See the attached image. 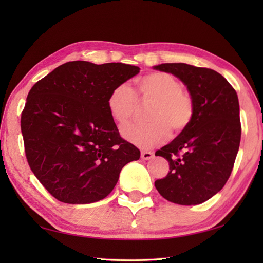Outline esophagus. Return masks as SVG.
Segmentation results:
<instances>
[{"label":"esophagus","mask_w":263,"mask_h":263,"mask_svg":"<svg viewBox=\"0 0 263 263\" xmlns=\"http://www.w3.org/2000/svg\"><path fill=\"white\" fill-rule=\"evenodd\" d=\"M154 157V154L150 153V152H142L141 153V158L143 160H150Z\"/></svg>","instance_id":"34e87169"}]
</instances>
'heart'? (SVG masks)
Returning a JSON list of instances; mask_svg holds the SVG:
<instances>
[{"label": "heart", "instance_id": "heart-1", "mask_svg": "<svg viewBox=\"0 0 263 263\" xmlns=\"http://www.w3.org/2000/svg\"><path fill=\"white\" fill-rule=\"evenodd\" d=\"M140 98L154 103L146 125H130L122 128L128 142L141 149H150L164 143L171 135L181 133L190 125L194 115L192 96L174 76L166 72H153L138 80ZM109 114L117 124L125 125L132 120L137 98L125 83L115 87L107 99Z\"/></svg>", "mask_w": 263, "mask_h": 263}]
</instances>
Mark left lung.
<instances>
[{
    "mask_svg": "<svg viewBox=\"0 0 263 263\" xmlns=\"http://www.w3.org/2000/svg\"><path fill=\"white\" fill-rule=\"evenodd\" d=\"M154 69L178 78L194 103L190 125L155 154L170 163L168 174L155 186L173 203L200 204L224 187L235 163L241 141L237 93L215 70L185 63Z\"/></svg>",
    "mask_w": 263,
    "mask_h": 263,
    "instance_id": "8db88e82",
    "label": "left lung"
}]
</instances>
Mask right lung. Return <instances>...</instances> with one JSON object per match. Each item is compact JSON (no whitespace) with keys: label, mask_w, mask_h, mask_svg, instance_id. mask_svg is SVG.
<instances>
[{"label":"right lung","mask_w":263,"mask_h":263,"mask_svg":"<svg viewBox=\"0 0 263 263\" xmlns=\"http://www.w3.org/2000/svg\"><path fill=\"white\" fill-rule=\"evenodd\" d=\"M124 63L73 61L54 69L28 93L21 115L26 157L61 202H97L113 191L123 167L140 152L120 137L107 107L115 87L139 73Z\"/></svg>","instance_id":"right-lung-1"}]
</instances>
